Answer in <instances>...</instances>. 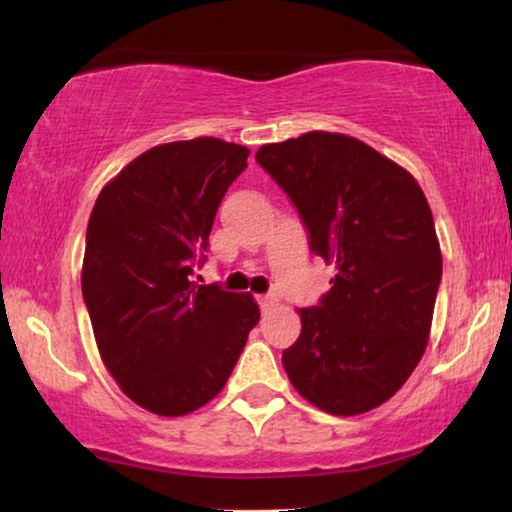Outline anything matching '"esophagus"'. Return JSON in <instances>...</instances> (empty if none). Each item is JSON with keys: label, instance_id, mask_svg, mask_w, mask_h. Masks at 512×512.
<instances>
[{"label": "esophagus", "instance_id": "obj_1", "mask_svg": "<svg viewBox=\"0 0 512 512\" xmlns=\"http://www.w3.org/2000/svg\"><path fill=\"white\" fill-rule=\"evenodd\" d=\"M256 302H258V306H261V311L265 313L267 309H272V306L277 304V297H274V295H258Z\"/></svg>", "mask_w": 512, "mask_h": 512}]
</instances>
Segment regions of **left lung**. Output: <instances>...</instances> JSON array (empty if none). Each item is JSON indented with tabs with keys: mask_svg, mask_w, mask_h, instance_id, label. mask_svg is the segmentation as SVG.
Instances as JSON below:
<instances>
[{
	"mask_svg": "<svg viewBox=\"0 0 512 512\" xmlns=\"http://www.w3.org/2000/svg\"><path fill=\"white\" fill-rule=\"evenodd\" d=\"M256 162L293 201L313 254L338 274L283 350L311 405L355 416L382 405L428 345L442 254L416 180L355 137L306 132L258 148Z\"/></svg>",
	"mask_w": 512,
	"mask_h": 512,
	"instance_id": "1",
	"label": "left lung"
}]
</instances>
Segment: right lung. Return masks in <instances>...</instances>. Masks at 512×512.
<instances>
[{
    "instance_id": "1",
    "label": "right lung",
    "mask_w": 512,
    "mask_h": 512,
    "mask_svg": "<svg viewBox=\"0 0 512 512\" xmlns=\"http://www.w3.org/2000/svg\"><path fill=\"white\" fill-rule=\"evenodd\" d=\"M249 148L215 137L155 146L100 192L82 295L107 371L128 398L183 416L224 389L261 318L249 293L199 286L208 235Z\"/></svg>"
}]
</instances>
